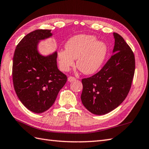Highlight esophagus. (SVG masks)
<instances>
[{"label": "esophagus", "instance_id": "34e87169", "mask_svg": "<svg viewBox=\"0 0 149 149\" xmlns=\"http://www.w3.org/2000/svg\"><path fill=\"white\" fill-rule=\"evenodd\" d=\"M75 80H76V79H75V77H72V76L69 77L68 78V81H69V82H72V81H74Z\"/></svg>", "mask_w": 149, "mask_h": 149}]
</instances>
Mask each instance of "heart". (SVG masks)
I'll return each mask as SVG.
<instances>
[{
	"instance_id": "b5f03b06",
	"label": "heart",
	"mask_w": 149,
	"mask_h": 149,
	"mask_svg": "<svg viewBox=\"0 0 149 149\" xmlns=\"http://www.w3.org/2000/svg\"><path fill=\"white\" fill-rule=\"evenodd\" d=\"M107 46L94 36L81 34L67 40L65 49L58 52L60 68L67 72L75 65L83 74L91 75L97 72L103 65L107 54Z\"/></svg>"
}]
</instances>
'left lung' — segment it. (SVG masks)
I'll return each mask as SVG.
<instances>
[{"mask_svg":"<svg viewBox=\"0 0 149 149\" xmlns=\"http://www.w3.org/2000/svg\"><path fill=\"white\" fill-rule=\"evenodd\" d=\"M113 36L115 42L111 57L98 73L82 79L81 101L95 115L106 114L123 103L134 75L133 52L121 36L117 33Z\"/></svg>","mask_w":149,"mask_h":149,"instance_id":"8db88e82","label":"left lung"}]
</instances>
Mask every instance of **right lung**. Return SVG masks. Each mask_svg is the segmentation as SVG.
Segmentation results:
<instances>
[{
	"instance_id": "obj_1",
	"label": "right lung",
	"mask_w": 149,
	"mask_h": 149,
	"mask_svg": "<svg viewBox=\"0 0 149 149\" xmlns=\"http://www.w3.org/2000/svg\"><path fill=\"white\" fill-rule=\"evenodd\" d=\"M50 30H37L17 45L13 59V86L19 100L34 113L46 111L56 100L67 77L57 68V52L43 55L39 43L51 37Z\"/></svg>"
}]
</instances>
